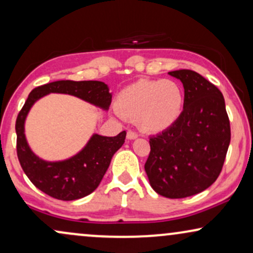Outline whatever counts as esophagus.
Returning <instances> with one entry per match:
<instances>
[{"instance_id":"esophagus-1","label":"esophagus","mask_w":253,"mask_h":253,"mask_svg":"<svg viewBox=\"0 0 253 253\" xmlns=\"http://www.w3.org/2000/svg\"><path fill=\"white\" fill-rule=\"evenodd\" d=\"M137 136H139V135H137V133L135 132V130L129 129L128 132H127V139H129V140H134V139H136Z\"/></svg>"}]
</instances>
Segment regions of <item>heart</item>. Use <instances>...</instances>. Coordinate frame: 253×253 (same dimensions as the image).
Returning a JSON list of instances; mask_svg holds the SVG:
<instances>
[{
    "mask_svg": "<svg viewBox=\"0 0 253 253\" xmlns=\"http://www.w3.org/2000/svg\"><path fill=\"white\" fill-rule=\"evenodd\" d=\"M184 93L181 85L169 79H140L127 86L118 97L121 116L137 120L147 132L169 128L181 117Z\"/></svg>",
    "mask_w": 253,
    "mask_h": 253,
    "instance_id": "b5f03b06",
    "label": "heart"
}]
</instances>
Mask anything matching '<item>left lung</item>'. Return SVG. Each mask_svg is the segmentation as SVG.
I'll list each match as a JSON object with an SVG mask.
<instances>
[{
	"mask_svg": "<svg viewBox=\"0 0 253 253\" xmlns=\"http://www.w3.org/2000/svg\"><path fill=\"white\" fill-rule=\"evenodd\" d=\"M169 75L183 84V111L172 126L149 137L145 170L159 195L184 198L206 190L219 176L231 129L224 98L212 83L191 70Z\"/></svg>",
	"mask_w": 253,
	"mask_h": 253,
	"instance_id": "left-lung-1",
	"label": "left lung"
}]
</instances>
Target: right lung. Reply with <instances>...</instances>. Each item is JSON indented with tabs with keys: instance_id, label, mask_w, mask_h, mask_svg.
<instances>
[{
	"instance_id": "1",
	"label": "right lung",
	"mask_w": 253,
	"mask_h": 253,
	"mask_svg": "<svg viewBox=\"0 0 253 253\" xmlns=\"http://www.w3.org/2000/svg\"><path fill=\"white\" fill-rule=\"evenodd\" d=\"M49 93H68L107 110L112 95L107 85L97 81H58L38 86L30 92L16 119V150L18 161L35 187L49 196L73 201L87 196L98 188L111 164L112 156L124 145L126 130L117 136L94 134L81 153L60 162H46L29 148L24 135V121L34 103Z\"/></svg>"
}]
</instances>
